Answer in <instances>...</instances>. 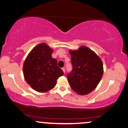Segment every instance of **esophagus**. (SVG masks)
I'll use <instances>...</instances> for the list:
<instances>
[{
  "instance_id": "obj_1",
  "label": "esophagus",
  "mask_w": 128,
  "mask_h": 128,
  "mask_svg": "<svg viewBox=\"0 0 128 128\" xmlns=\"http://www.w3.org/2000/svg\"><path fill=\"white\" fill-rule=\"evenodd\" d=\"M62 70L63 72H64V73L66 72V69H65V68H62Z\"/></svg>"
}]
</instances>
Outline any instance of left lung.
Wrapping results in <instances>:
<instances>
[{"mask_svg": "<svg viewBox=\"0 0 128 128\" xmlns=\"http://www.w3.org/2000/svg\"><path fill=\"white\" fill-rule=\"evenodd\" d=\"M72 70L67 80L73 91L81 95L94 91L104 73L102 61L95 52L82 46L76 50H70Z\"/></svg>", "mask_w": 128, "mask_h": 128, "instance_id": "1", "label": "left lung"}]
</instances>
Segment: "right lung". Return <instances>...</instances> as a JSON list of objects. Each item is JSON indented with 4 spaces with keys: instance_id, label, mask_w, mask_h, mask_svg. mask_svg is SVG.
Segmentation results:
<instances>
[{
    "instance_id": "obj_1",
    "label": "right lung",
    "mask_w": 128,
    "mask_h": 128,
    "mask_svg": "<svg viewBox=\"0 0 128 128\" xmlns=\"http://www.w3.org/2000/svg\"><path fill=\"white\" fill-rule=\"evenodd\" d=\"M53 50L45 42L37 45L27 56L23 64L24 77L27 84L39 92H46L56 86L64 72L52 56Z\"/></svg>"
}]
</instances>
